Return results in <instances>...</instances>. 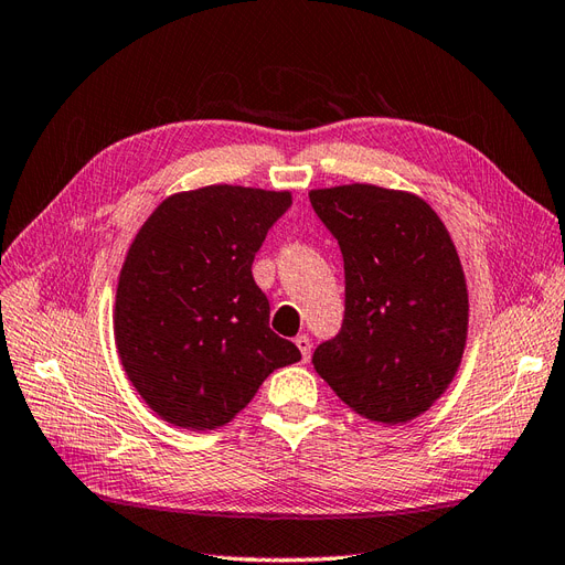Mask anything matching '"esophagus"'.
Here are the masks:
<instances>
[{
	"mask_svg": "<svg viewBox=\"0 0 565 565\" xmlns=\"http://www.w3.org/2000/svg\"><path fill=\"white\" fill-rule=\"evenodd\" d=\"M296 345H298V350H300V354H302V362H308L310 360V354H312V343H310V338L305 335V333H300V335H296V341H294Z\"/></svg>",
	"mask_w": 565,
	"mask_h": 565,
	"instance_id": "34e87169",
	"label": "esophagus"
}]
</instances>
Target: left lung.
<instances>
[{"label": "left lung", "mask_w": 565, "mask_h": 565, "mask_svg": "<svg viewBox=\"0 0 565 565\" xmlns=\"http://www.w3.org/2000/svg\"><path fill=\"white\" fill-rule=\"evenodd\" d=\"M310 203L345 265L341 333L312 364L362 418L407 424L455 381L469 335V291L455 241L416 193L376 184L312 189Z\"/></svg>", "instance_id": "left-lung-1"}]
</instances>
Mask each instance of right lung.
<instances>
[{
    "label": "right lung",
    "instance_id": "obj_1",
    "mask_svg": "<svg viewBox=\"0 0 565 565\" xmlns=\"http://www.w3.org/2000/svg\"><path fill=\"white\" fill-rule=\"evenodd\" d=\"M291 191L211 184L141 224L118 277L113 335L127 379L170 426L213 430L300 350L269 329L253 257Z\"/></svg>",
    "mask_w": 565,
    "mask_h": 565
}]
</instances>
